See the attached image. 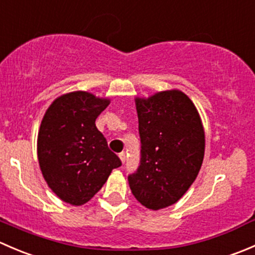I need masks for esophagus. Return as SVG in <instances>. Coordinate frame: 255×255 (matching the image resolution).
<instances>
[{
    "label": "esophagus",
    "instance_id": "34e87169",
    "mask_svg": "<svg viewBox=\"0 0 255 255\" xmlns=\"http://www.w3.org/2000/svg\"><path fill=\"white\" fill-rule=\"evenodd\" d=\"M118 156H120L121 161H122V163H125V161H126V153H125V151L120 153V155H118Z\"/></svg>",
    "mask_w": 255,
    "mask_h": 255
}]
</instances>
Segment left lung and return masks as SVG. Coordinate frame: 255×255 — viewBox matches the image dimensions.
Listing matches in <instances>:
<instances>
[{
    "label": "left lung",
    "instance_id": "8db88e82",
    "mask_svg": "<svg viewBox=\"0 0 255 255\" xmlns=\"http://www.w3.org/2000/svg\"><path fill=\"white\" fill-rule=\"evenodd\" d=\"M140 165L128 176L135 199L149 210L175 204L196 179L205 155V130L191 100L179 90L135 99Z\"/></svg>",
    "mask_w": 255,
    "mask_h": 255
}]
</instances>
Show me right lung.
Returning a JSON list of instances; mask_svg holds the SVG:
<instances>
[{"label":"right lung","instance_id":"obj_1","mask_svg":"<svg viewBox=\"0 0 255 255\" xmlns=\"http://www.w3.org/2000/svg\"><path fill=\"white\" fill-rule=\"evenodd\" d=\"M110 105L90 92L74 91L54 100L40 123L37 153L51 191L81 206L101 190L113 169L122 165L110 150L95 121Z\"/></svg>","mask_w":255,"mask_h":255}]
</instances>
